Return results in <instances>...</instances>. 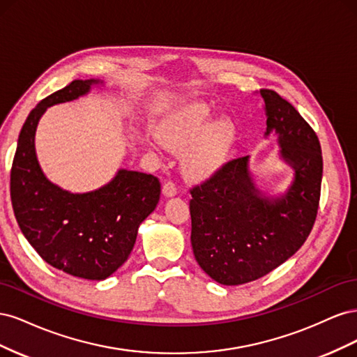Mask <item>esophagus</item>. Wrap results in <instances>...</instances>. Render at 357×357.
Returning <instances> with one entry per match:
<instances>
[{
  "label": "esophagus",
  "mask_w": 357,
  "mask_h": 357,
  "mask_svg": "<svg viewBox=\"0 0 357 357\" xmlns=\"http://www.w3.org/2000/svg\"><path fill=\"white\" fill-rule=\"evenodd\" d=\"M162 192H164V195H165L167 198L174 197L176 193H177V186H176V183H174V181H171V180L165 181V183H164V186H162Z\"/></svg>",
  "instance_id": "1"
}]
</instances>
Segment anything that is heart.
<instances>
[{"instance_id":"heart-1","label":"heart","mask_w":357,"mask_h":357,"mask_svg":"<svg viewBox=\"0 0 357 357\" xmlns=\"http://www.w3.org/2000/svg\"><path fill=\"white\" fill-rule=\"evenodd\" d=\"M215 114L205 104H193L168 116L159 125L160 142L176 153H186L188 174L207 178L229 159L236 143L235 125L223 119L214 123Z\"/></svg>"}]
</instances>
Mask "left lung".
Masks as SVG:
<instances>
[{
	"instance_id": "8db88e82",
	"label": "left lung",
	"mask_w": 357,
	"mask_h": 357,
	"mask_svg": "<svg viewBox=\"0 0 357 357\" xmlns=\"http://www.w3.org/2000/svg\"><path fill=\"white\" fill-rule=\"evenodd\" d=\"M261 95L265 135H278L280 156L295 171L284 195L265 197L255 186L248 156L226 162L190 189L193 255L225 286L255 282L284 264L308 238L319 210L323 159L314 129L277 92Z\"/></svg>"
}]
</instances>
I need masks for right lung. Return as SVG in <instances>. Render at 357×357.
I'll use <instances>...</instances> for the list:
<instances>
[{
  "mask_svg": "<svg viewBox=\"0 0 357 357\" xmlns=\"http://www.w3.org/2000/svg\"><path fill=\"white\" fill-rule=\"evenodd\" d=\"M100 80H74L29 113L10 172V197L19 228L53 268L86 280H104L131 255L138 226L156 208L158 177L119 169L105 186L71 193L53 185L36 155V129L47 107L77 100Z\"/></svg>",
  "mask_w": 357,
  "mask_h": 357,
  "instance_id": "1",
  "label": "right lung"
}]
</instances>
